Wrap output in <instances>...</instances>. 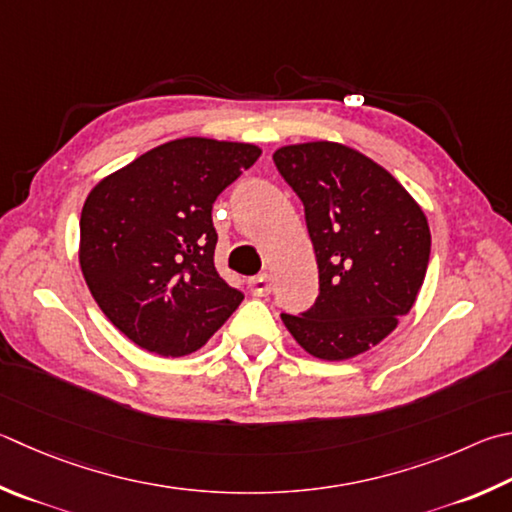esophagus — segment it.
I'll return each instance as SVG.
<instances>
[{
	"label": "esophagus",
	"mask_w": 512,
	"mask_h": 512,
	"mask_svg": "<svg viewBox=\"0 0 512 512\" xmlns=\"http://www.w3.org/2000/svg\"><path fill=\"white\" fill-rule=\"evenodd\" d=\"M248 288H250V293H253V295L266 297L268 293H271V280H268V275L250 277V280H248Z\"/></svg>",
	"instance_id": "esophagus-1"
}]
</instances>
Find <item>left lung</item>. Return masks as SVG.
I'll return each instance as SVG.
<instances>
[{
    "label": "left lung",
    "instance_id": "1",
    "mask_svg": "<svg viewBox=\"0 0 512 512\" xmlns=\"http://www.w3.org/2000/svg\"><path fill=\"white\" fill-rule=\"evenodd\" d=\"M277 170L304 203L320 293L282 322L304 351L347 360L376 347L410 313L430 262L425 212L385 167L353 147L284 145Z\"/></svg>",
    "mask_w": 512,
    "mask_h": 512
}]
</instances>
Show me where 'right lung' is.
Listing matches in <instances>:
<instances>
[{"instance_id":"obj_1","label":"right lung","mask_w":512,"mask_h":512,"mask_svg":"<svg viewBox=\"0 0 512 512\" xmlns=\"http://www.w3.org/2000/svg\"><path fill=\"white\" fill-rule=\"evenodd\" d=\"M262 150L188 136L102 179L82 206L80 268L118 331L156 356L201 349L244 300L215 268L212 203Z\"/></svg>"}]
</instances>
